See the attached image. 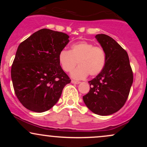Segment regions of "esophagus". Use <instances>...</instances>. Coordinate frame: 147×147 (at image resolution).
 <instances>
[{"label":"esophagus","mask_w":147,"mask_h":147,"mask_svg":"<svg viewBox=\"0 0 147 147\" xmlns=\"http://www.w3.org/2000/svg\"><path fill=\"white\" fill-rule=\"evenodd\" d=\"M71 82H72V84H79L81 83L80 82H77V81H75V80H72Z\"/></svg>","instance_id":"esophagus-1"}]
</instances>
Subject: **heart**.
<instances>
[{
  "label": "heart",
  "instance_id": "heart-1",
  "mask_svg": "<svg viewBox=\"0 0 147 147\" xmlns=\"http://www.w3.org/2000/svg\"><path fill=\"white\" fill-rule=\"evenodd\" d=\"M58 59L61 68L66 72H71L78 62L79 66L71 72V77L83 79L88 75L95 76L102 71L106 65V55L101 47L81 41L72 45L70 50H61Z\"/></svg>",
  "mask_w": 147,
  "mask_h": 147
}]
</instances>
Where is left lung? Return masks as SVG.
<instances>
[{
    "mask_svg": "<svg viewBox=\"0 0 147 147\" xmlns=\"http://www.w3.org/2000/svg\"><path fill=\"white\" fill-rule=\"evenodd\" d=\"M106 55L104 69L89 81L90 89L83 97L86 106L94 113L109 115L125 104L133 75L127 52L113 38L104 34L95 36Z\"/></svg>",
    "mask_w": 147,
    "mask_h": 147,
    "instance_id": "1",
    "label": "left lung"
}]
</instances>
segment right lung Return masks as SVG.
I'll list each match as a JSON object with an SVG mask.
<instances>
[{
    "mask_svg": "<svg viewBox=\"0 0 147 147\" xmlns=\"http://www.w3.org/2000/svg\"><path fill=\"white\" fill-rule=\"evenodd\" d=\"M68 38L65 33L41 29L18 45L11 77L16 97L28 110L48 111L58 102L65 86L71 82L58 59Z\"/></svg>",
    "mask_w": 147,
    "mask_h": 147,
    "instance_id": "obj_1",
    "label": "right lung"
}]
</instances>
